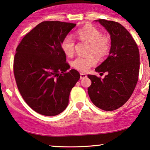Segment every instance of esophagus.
Masks as SVG:
<instances>
[{
	"label": "esophagus",
	"mask_w": 150,
	"mask_h": 150,
	"mask_svg": "<svg viewBox=\"0 0 150 150\" xmlns=\"http://www.w3.org/2000/svg\"><path fill=\"white\" fill-rule=\"evenodd\" d=\"M87 77V75H86V74L84 73H80V79H82L84 78H86V77Z\"/></svg>",
	"instance_id": "1"
}]
</instances>
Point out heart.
<instances>
[{
  "label": "heart",
  "mask_w": 150,
  "mask_h": 150,
  "mask_svg": "<svg viewBox=\"0 0 150 150\" xmlns=\"http://www.w3.org/2000/svg\"><path fill=\"white\" fill-rule=\"evenodd\" d=\"M77 37L81 41L90 43L89 54H94L98 58H102L109 52L111 42L107 36L102 35V32L94 26L89 25L79 30L77 32ZM75 41L71 35H66L61 42V48L64 54L71 57L75 52ZM97 63L93 56L84 57H77L72 62L74 69L81 72H86Z\"/></svg>",
  "instance_id": "1"
}]
</instances>
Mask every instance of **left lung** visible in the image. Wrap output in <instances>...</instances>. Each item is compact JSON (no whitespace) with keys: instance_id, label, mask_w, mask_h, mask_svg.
Returning <instances> with one entry per match:
<instances>
[{"instance_id":"1","label":"left lung","mask_w":150,"mask_h":150,"mask_svg":"<svg viewBox=\"0 0 150 150\" xmlns=\"http://www.w3.org/2000/svg\"><path fill=\"white\" fill-rule=\"evenodd\" d=\"M111 36V49L107 59L95 71L108 73L101 79L88 75L91 85L88 93L91 102L104 111H113L129 99L137 84L140 54L137 44L125 27L117 22L96 20Z\"/></svg>"}]
</instances>
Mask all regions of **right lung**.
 Segmentation results:
<instances>
[{
  "mask_svg": "<svg viewBox=\"0 0 150 150\" xmlns=\"http://www.w3.org/2000/svg\"><path fill=\"white\" fill-rule=\"evenodd\" d=\"M76 24L43 21L28 33L16 48V82L25 102L39 114L54 116L69 105L71 89L80 78L70 69L61 48L62 39Z\"/></svg>",
  "mask_w": 150,
  "mask_h": 150,
  "instance_id": "1",
  "label": "right lung"
}]
</instances>
